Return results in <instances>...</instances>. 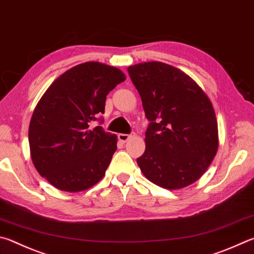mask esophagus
Segmentation results:
<instances>
[{"instance_id": "obj_1", "label": "esophagus", "mask_w": 254, "mask_h": 254, "mask_svg": "<svg viewBox=\"0 0 254 254\" xmlns=\"http://www.w3.org/2000/svg\"><path fill=\"white\" fill-rule=\"evenodd\" d=\"M132 137L131 134H123V133H120V134H118V139L120 140V142L122 143H126L127 141H128Z\"/></svg>"}]
</instances>
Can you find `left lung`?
Segmentation results:
<instances>
[{
  "instance_id": "1",
  "label": "left lung",
  "mask_w": 254,
  "mask_h": 254,
  "mask_svg": "<svg viewBox=\"0 0 254 254\" xmlns=\"http://www.w3.org/2000/svg\"><path fill=\"white\" fill-rule=\"evenodd\" d=\"M127 72L150 121L137 165L161 188L190 186L218 151V122L211 101L195 81L169 64L139 63Z\"/></svg>"
}]
</instances>
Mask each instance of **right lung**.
<instances>
[{"mask_svg": "<svg viewBox=\"0 0 254 254\" xmlns=\"http://www.w3.org/2000/svg\"><path fill=\"white\" fill-rule=\"evenodd\" d=\"M124 80L117 67L85 62L59 76L39 101L29 127L31 158L59 190L83 191L103 178L117 135L91 123H102L107 95Z\"/></svg>", "mask_w": 254, "mask_h": 254, "instance_id": "add662e5", "label": "right lung"}]
</instances>
